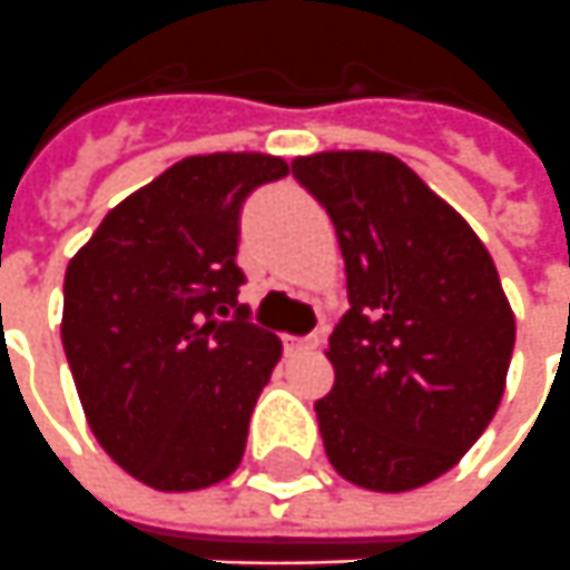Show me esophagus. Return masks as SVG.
I'll return each mask as SVG.
<instances>
[{"mask_svg": "<svg viewBox=\"0 0 570 570\" xmlns=\"http://www.w3.org/2000/svg\"><path fill=\"white\" fill-rule=\"evenodd\" d=\"M282 347H285V353L288 356H297V353H309L320 347V335H307V337H292L285 335L282 337Z\"/></svg>", "mask_w": 570, "mask_h": 570, "instance_id": "obj_1", "label": "esophagus"}]
</instances>
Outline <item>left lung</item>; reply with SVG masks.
Returning a JSON list of instances; mask_svg holds the SVG:
<instances>
[{
	"instance_id": "left-lung-1",
	"label": "left lung",
	"mask_w": 570,
	"mask_h": 570,
	"mask_svg": "<svg viewBox=\"0 0 570 570\" xmlns=\"http://www.w3.org/2000/svg\"><path fill=\"white\" fill-rule=\"evenodd\" d=\"M292 173L332 217L351 301L316 400L325 456L356 488H422L472 450L505 391L515 316L493 257L394 155L320 151Z\"/></svg>"
}]
</instances>
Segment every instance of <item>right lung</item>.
Returning <instances> with one entry per match:
<instances>
[{"label":"right lung","instance_id":"1","mask_svg":"<svg viewBox=\"0 0 570 570\" xmlns=\"http://www.w3.org/2000/svg\"><path fill=\"white\" fill-rule=\"evenodd\" d=\"M282 176L288 164L261 151L179 160L108 210L68 263L61 344L86 422L148 488H210L245 456L282 341L238 307V217Z\"/></svg>","mask_w":570,"mask_h":570}]
</instances>
